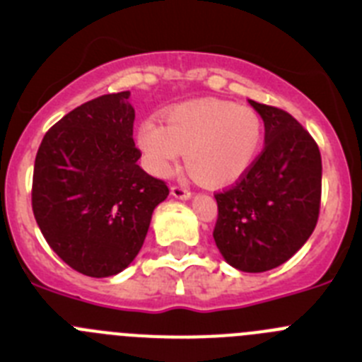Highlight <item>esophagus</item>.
Returning a JSON list of instances; mask_svg holds the SVG:
<instances>
[{
  "mask_svg": "<svg viewBox=\"0 0 362 362\" xmlns=\"http://www.w3.org/2000/svg\"><path fill=\"white\" fill-rule=\"evenodd\" d=\"M171 197L178 198V200H189L192 194L189 189L182 187V185H173V187H171Z\"/></svg>",
  "mask_w": 362,
  "mask_h": 362,
  "instance_id": "obj_1",
  "label": "esophagus"
}]
</instances>
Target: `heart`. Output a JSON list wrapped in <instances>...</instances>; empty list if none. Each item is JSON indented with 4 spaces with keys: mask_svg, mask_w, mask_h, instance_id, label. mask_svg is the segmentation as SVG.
<instances>
[{
    "mask_svg": "<svg viewBox=\"0 0 362 362\" xmlns=\"http://www.w3.org/2000/svg\"><path fill=\"white\" fill-rule=\"evenodd\" d=\"M261 144L262 121L255 110L212 98L175 105L164 124L144 119L137 128V146L155 175L168 177L185 153L187 170L209 187L245 177Z\"/></svg>",
    "mask_w": 362,
    "mask_h": 362,
    "instance_id": "obj_1",
    "label": "heart"
}]
</instances>
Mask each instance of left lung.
I'll return each instance as SVG.
<instances>
[{
  "label": "left lung",
  "instance_id": "obj_1",
  "mask_svg": "<svg viewBox=\"0 0 362 362\" xmlns=\"http://www.w3.org/2000/svg\"><path fill=\"white\" fill-rule=\"evenodd\" d=\"M248 103L264 123V150L234 187L214 197L212 235L232 268L261 273L291 259L313 234L322 198V155L291 114Z\"/></svg>",
  "mask_w": 362,
  "mask_h": 362
}]
</instances>
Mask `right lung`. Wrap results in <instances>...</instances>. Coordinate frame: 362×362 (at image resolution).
I'll list each match as a JSON object with an SVG mask.
<instances>
[{
	"mask_svg": "<svg viewBox=\"0 0 362 362\" xmlns=\"http://www.w3.org/2000/svg\"><path fill=\"white\" fill-rule=\"evenodd\" d=\"M130 93L105 94L53 124L33 168L32 207L66 264L94 279L132 264L170 189L137 164Z\"/></svg>",
	"mask_w": 362,
	"mask_h": 362,
	"instance_id": "1",
	"label": "right lung"
}]
</instances>
